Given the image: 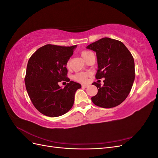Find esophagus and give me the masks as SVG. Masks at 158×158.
Listing matches in <instances>:
<instances>
[{
  "instance_id": "1",
  "label": "esophagus",
  "mask_w": 158,
  "mask_h": 158,
  "mask_svg": "<svg viewBox=\"0 0 158 158\" xmlns=\"http://www.w3.org/2000/svg\"><path fill=\"white\" fill-rule=\"evenodd\" d=\"M88 86V85H87V84H82V88H87Z\"/></svg>"
}]
</instances>
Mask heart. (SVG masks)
<instances>
[{"label":"heart","instance_id":"obj_1","mask_svg":"<svg viewBox=\"0 0 158 158\" xmlns=\"http://www.w3.org/2000/svg\"><path fill=\"white\" fill-rule=\"evenodd\" d=\"M92 53L91 52L87 51H83L81 52V56L82 58L85 60L88 58V56ZM66 66L69 68L70 66V60H68L66 63ZM91 76V73L89 72H80V73H76L73 76V79L76 81H77L80 83H85L88 81V78Z\"/></svg>","mask_w":158,"mask_h":158}]
</instances>
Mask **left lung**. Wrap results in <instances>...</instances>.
Returning a JSON list of instances; mask_svg holds the SVG:
<instances>
[{
  "mask_svg": "<svg viewBox=\"0 0 158 158\" xmlns=\"http://www.w3.org/2000/svg\"><path fill=\"white\" fill-rule=\"evenodd\" d=\"M87 49L96 52L98 70L96 79L105 78L104 84L94 82L98 89L92 98L98 107L112 108L125 101L135 78V61L131 52L120 41L104 37L94 42Z\"/></svg>",
  "mask_w": 158,
  "mask_h": 158,
  "instance_id": "left-lung-1",
  "label": "left lung"
}]
</instances>
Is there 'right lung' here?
Returning <instances> with one entry per match:
<instances>
[{"label": "right lung", "instance_id": "add662e5", "mask_svg": "<svg viewBox=\"0 0 158 158\" xmlns=\"http://www.w3.org/2000/svg\"><path fill=\"white\" fill-rule=\"evenodd\" d=\"M76 46L63 47L47 44L38 49L28 60L25 84L34 107L51 117L67 113L73 107L74 95L81 85L67 77L66 63ZM68 84L61 89L58 82Z\"/></svg>", "mask_w": 158, "mask_h": 158}]
</instances>
